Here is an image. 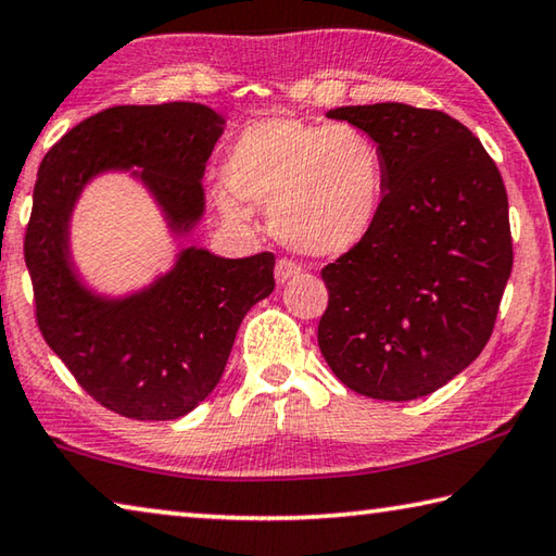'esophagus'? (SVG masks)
Masks as SVG:
<instances>
[{
  "mask_svg": "<svg viewBox=\"0 0 556 556\" xmlns=\"http://www.w3.org/2000/svg\"><path fill=\"white\" fill-rule=\"evenodd\" d=\"M295 276H300V266H298V263L286 261V258H280V261L276 263V280H278L280 286L288 283V280H293Z\"/></svg>",
  "mask_w": 556,
  "mask_h": 556,
  "instance_id": "1",
  "label": "esophagus"
}]
</instances>
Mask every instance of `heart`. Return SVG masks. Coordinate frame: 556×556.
Returning a JSON list of instances; mask_svg holds the SVG:
<instances>
[{
    "label": "heart",
    "mask_w": 556,
    "mask_h": 556,
    "mask_svg": "<svg viewBox=\"0 0 556 556\" xmlns=\"http://www.w3.org/2000/svg\"><path fill=\"white\" fill-rule=\"evenodd\" d=\"M224 173L231 190L214 200L227 217L241 219L243 202L261 204L278 237L313 258L352 251L381 217L383 153L354 124L258 119L231 143Z\"/></svg>",
    "instance_id": "heart-1"
}]
</instances>
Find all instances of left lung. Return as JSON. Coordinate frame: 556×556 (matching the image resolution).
Wrapping results in <instances>:
<instances>
[{
  "mask_svg": "<svg viewBox=\"0 0 556 556\" xmlns=\"http://www.w3.org/2000/svg\"><path fill=\"white\" fill-rule=\"evenodd\" d=\"M386 163L368 237L323 268L325 362L376 401H415L462 374L491 339L513 270L508 194L462 122L401 102L337 106Z\"/></svg>",
  "mask_w": 556,
  "mask_h": 556,
  "instance_id": "left-lung-1",
  "label": "left lung"
}]
</instances>
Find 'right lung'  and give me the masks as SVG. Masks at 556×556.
<instances>
[{
	"mask_svg": "<svg viewBox=\"0 0 556 556\" xmlns=\"http://www.w3.org/2000/svg\"><path fill=\"white\" fill-rule=\"evenodd\" d=\"M224 124L198 102L112 106L73 126L38 168L24 241L38 327L97 403L134 420H178L214 391L241 319L276 288V258L188 247L149 286L97 293L75 266L73 212L100 175L129 173L170 237H190L204 217V165Z\"/></svg>",
	"mask_w": 556,
	"mask_h": 556,
	"instance_id": "right-lung-1",
	"label": "right lung"
}]
</instances>
